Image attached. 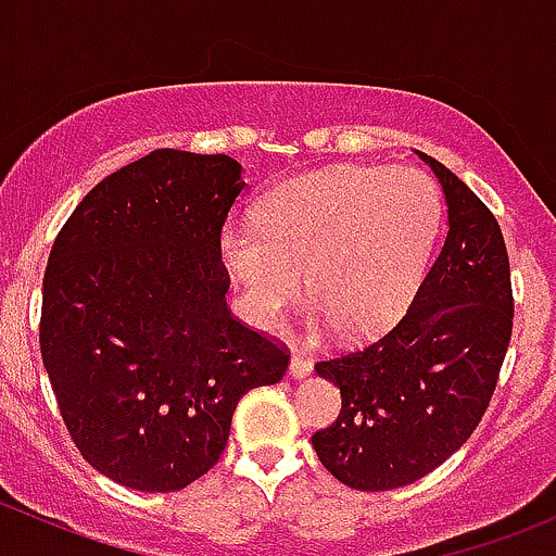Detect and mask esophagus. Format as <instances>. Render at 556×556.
Wrapping results in <instances>:
<instances>
[{
	"label": "esophagus",
	"instance_id": "34e87169",
	"mask_svg": "<svg viewBox=\"0 0 556 556\" xmlns=\"http://www.w3.org/2000/svg\"><path fill=\"white\" fill-rule=\"evenodd\" d=\"M312 361L306 355H293V361H290V377L293 379H306L312 374Z\"/></svg>",
	"mask_w": 556,
	"mask_h": 556
}]
</instances>
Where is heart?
I'll use <instances>...</instances> for the list:
<instances>
[{
  "label": "heart",
  "instance_id": "obj_1",
  "mask_svg": "<svg viewBox=\"0 0 556 556\" xmlns=\"http://www.w3.org/2000/svg\"><path fill=\"white\" fill-rule=\"evenodd\" d=\"M441 195L419 169L339 166L277 185L257 223H226L220 257L237 279L247 317L277 330L304 293L314 325L344 339L384 333L417 295L441 228Z\"/></svg>",
  "mask_w": 556,
  "mask_h": 556
}]
</instances>
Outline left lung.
<instances>
[{"label":"left lung","instance_id":"1","mask_svg":"<svg viewBox=\"0 0 556 556\" xmlns=\"http://www.w3.org/2000/svg\"><path fill=\"white\" fill-rule=\"evenodd\" d=\"M417 155L444 188V247L390 333L314 366L341 390L339 419L312 435L314 452L363 492L414 484L470 439L511 341V268L495 215L457 174Z\"/></svg>","mask_w":556,"mask_h":556}]
</instances>
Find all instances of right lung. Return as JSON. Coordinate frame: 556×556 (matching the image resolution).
<instances>
[{
	"label": "right lung",
	"mask_w": 556,
	"mask_h": 556,
	"mask_svg": "<svg viewBox=\"0 0 556 556\" xmlns=\"http://www.w3.org/2000/svg\"><path fill=\"white\" fill-rule=\"evenodd\" d=\"M228 155L153 150L104 177L50 250L39 350L72 441L106 479L174 492L220 459L237 403L288 371L228 312Z\"/></svg>",
	"instance_id": "obj_1"
}]
</instances>
